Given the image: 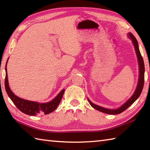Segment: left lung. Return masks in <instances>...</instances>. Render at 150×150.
Listing matches in <instances>:
<instances>
[{
  "label": "left lung",
  "instance_id": "obj_1",
  "mask_svg": "<svg viewBox=\"0 0 150 150\" xmlns=\"http://www.w3.org/2000/svg\"><path fill=\"white\" fill-rule=\"evenodd\" d=\"M128 36L132 39V42L133 44V46L135 47V50L136 52L137 56L138 59V62H139V81H138V84L137 86L136 90L134 92V93L131 97L122 106L118 108L116 110H110V109H106V108H104L103 107H100L99 106H97V105L92 103L91 102L88 100V102L90 103L91 106L95 108V110H97L101 112H103L107 114H110V115H116V114H119L120 113L123 112L124 111H125L127 108L129 107L131 105L134 103V102L139 97L140 95L141 94V92L142 91L143 86H144V60H143L142 57L140 52V50L139 48V45L137 40L135 39V37L133 36V35L131 33H128Z\"/></svg>",
  "mask_w": 150,
  "mask_h": 150
}]
</instances>
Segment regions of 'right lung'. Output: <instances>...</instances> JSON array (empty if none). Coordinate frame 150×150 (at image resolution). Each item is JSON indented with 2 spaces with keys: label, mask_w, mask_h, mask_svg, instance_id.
I'll list each match as a JSON object with an SVG mask.
<instances>
[{
  "label": "right lung",
  "mask_w": 150,
  "mask_h": 150,
  "mask_svg": "<svg viewBox=\"0 0 150 150\" xmlns=\"http://www.w3.org/2000/svg\"><path fill=\"white\" fill-rule=\"evenodd\" d=\"M7 64V62H6ZM5 89L7 92L8 96L11 98L18 109L28 115L35 116L38 114L44 113L45 115L52 113V111L55 110L57 106H59L60 100H61L63 94L64 93L65 90H62L58 95L53 99L52 101L46 103H39L37 102L30 101L22 99L13 93L10 88L9 86L8 79L7 74V68L6 66V77H5Z\"/></svg>",
  "instance_id": "add662e5"
}]
</instances>
